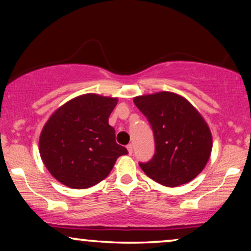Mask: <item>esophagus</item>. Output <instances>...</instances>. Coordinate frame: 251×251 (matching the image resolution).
I'll use <instances>...</instances> for the list:
<instances>
[{
  "label": "esophagus",
  "mask_w": 251,
  "mask_h": 251,
  "mask_svg": "<svg viewBox=\"0 0 251 251\" xmlns=\"http://www.w3.org/2000/svg\"><path fill=\"white\" fill-rule=\"evenodd\" d=\"M126 150H128L129 154H130V155H131L132 152H133V145H132V144H129V145L126 146Z\"/></svg>",
  "instance_id": "obj_1"
}]
</instances>
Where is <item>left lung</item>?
Masks as SVG:
<instances>
[{"label":"left lung","mask_w":251,"mask_h":251,"mask_svg":"<svg viewBox=\"0 0 251 251\" xmlns=\"http://www.w3.org/2000/svg\"><path fill=\"white\" fill-rule=\"evenodd\" d=\"M133 102L152 126L155 151L139 162L150 178L168 187L194 179L203 170L212 149L211 132L186 99L173 92L139 96Z\"/></svg>","instance_id":"obj_1"}]
</instances>
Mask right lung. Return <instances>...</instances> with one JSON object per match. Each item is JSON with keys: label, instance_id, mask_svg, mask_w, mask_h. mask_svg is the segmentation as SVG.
<instances>
[{"label": "right lung", "instance_id": "obj_1", "mask_svg": "<svg viewBox=\"0 0 251 251\" xmlns=\"http://www.w3.org/2000/svg\"><path fill=\"white\" fill-rule=\"evenodd\" d=\"M118 99L88 94L58 108L40 136V154L49 173L71 188L105 179L116 159L128 154L115 142L108 118Z\"/></svg>", "mask_w": 251, "mask_h": 251}]
</instances>
